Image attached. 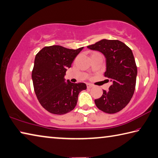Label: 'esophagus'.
Returning <instances> with one entry per match:
<instances>
[{
	"label": "esophagus",
	"instance_id": "34e87169",
	"mask_svg": "<svg viewBox=\"0 0 158 158\" xmlns=\"http://www.w3.org/2000/svg\"><path fill=\"white\" fill-rule=\"evenodd\" d=\"M92 87H93V84H87V88H91Z\"/></svg>",
	"mask_w": 158,
	"mask_h": 158
}]
</instances>
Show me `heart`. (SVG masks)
<instances>
[{"mask_svg": "<svg viewBox=\"0 0 158 158\" xmlns=\"http://www.w3.org/2000/svg\"><path fill=\"white\" fill-rule=\"evenodd\" d=\"M94 54H95V53H94Z\"/></svg>", "mask_w": 158, "mask_h": 158, "instance_id": "b5f03b06", "label": "heart"}]
</instances>
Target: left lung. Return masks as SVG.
Segmentation results:
<instances>
[{"instance_id": "1", "label": "left lung", "mask_w": 158, "mask_h": 158, "mask_svg": "<svg viewBox=\"0 0 158 158\" xmlns=\"http://www.w3.org/2000/svg\"><path fill=\"white\" fill-rule=\"evenodd\" d=\"M87 47L104 54V76L112 81L109 90L103 91L102 96L94 100L95 105L104 113H118L130 102L135 90L137 68L132 50L118 40L102 39Z\"/></svg>"}]
</instances>
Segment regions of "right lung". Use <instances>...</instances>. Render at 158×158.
<instances>
[{
	"label": "right lung",
	"mask_w": 158,
	"mask_h": 158,
	"mask_svg": "<svg viewBox=\"0 0 158 158\" xmlns=\"http://www.w3.org/2000/svg\"><path fill=\"white\" fill-rule=\"evenodd\" d=\"M84 47L68 49L61 45L45 46L36 54L31 73L34 90L41 105L50 113L64 114L75 108L84 83L73 84L64 76Z\"/></svg>",
	"instance_id": "1"
}]
</instances>
